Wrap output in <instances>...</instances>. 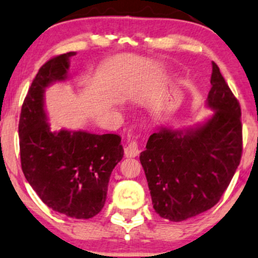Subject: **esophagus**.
Masks as SVG:
<instances>
[{"mask_svg": "<svg viewBox=\"0 0 258 258\" xmlns=\"http://www.w3.org/2000/svg\"><path fill=\"white\" fill-rule=\"evenodd\" d=\"M124 154L126 158H135L140 154V148L136 141H132L124 148Z\"/></svg>", "mask_w": 258, "mask_h": 258, "instance_id": "obj_1", "label": "esophagus"}]
</instances>
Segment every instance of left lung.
Segmentation results:
<instances>
[{
    "label": "left lung",
    "instance_id": "obj_1",
    "mask_svg": "<svg viewBox=\"0 0 258 258\" xmlns=\"http://www.w3.org/2000/svg\"><path fill=\"white\" fill-rule=\"evenodd\" d=\"M211 85L209 119L181 130L160 126L140 155L154 210L170 222L215 206L240 162V105L213 61Z\"/></svg>",
    "mask_w": 258,
    "mask_h": 258
}]
</instances>
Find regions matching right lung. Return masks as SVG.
Listing matches in <instances>:
<instances>
[{"instance_id": "add662e5", "label": "right lung", "mask_w": 258, "mask_h": 258, "mask_svg": "<svg viewBox=\"0 0 258 258\" xmlns=\"http://www.w3.org/2000/svg\"><path fill=\"white\" fill-rule=\"evenodd\" d=\"M73 55L49 59L33 80L20 115V156L27 181L46 205L71 218L89 219L104 206L110 175L124 150L116 134L51 132L45 91L68 79Z\"/></svg>"}]
</instances>
